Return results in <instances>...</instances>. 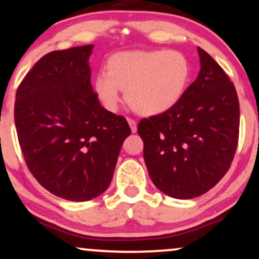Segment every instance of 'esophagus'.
Here are the masks:
<instances>
[{"label":"esophagus","mask_w":259,"mask_h":259,"mask_svg":"<svg viewBox=\"0 0 259 259\" xmlns=\"http://www.w3.org/2000/svg\"><path fill=\"white\" fill-rule=\"evenodd\" d=\"M127 123H129L130 129H132V133H136L137 132V123L135 120L132 118H127Z\"/></svg>","instance_id":"esophagus-1"}]
</instances>
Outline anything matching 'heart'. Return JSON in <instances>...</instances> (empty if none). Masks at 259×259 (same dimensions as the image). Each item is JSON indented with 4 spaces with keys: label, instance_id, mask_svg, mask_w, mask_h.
<instances>
[{
    "label": "heart",
    "instance_id": "b5f03b06",
    "mask_svg": "<svg viewBox=\"0 0 259 259\" xmlns=\"http://www.w3.org/2000/svg\"><path fill=\"white\" fill-rule=\"evenodd\" d=\"M106 69L96 75L93 88L112 112L126 91L127 103L137 113L161 114L181 101L190 80L188 58L175 50L118 52L109 58Z\"/></svg>",
    "mask_w": 259,
    "mask_h": 259
}]
</instances>
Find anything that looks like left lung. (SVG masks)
<instances>
[{"mask_svg":"<svg viewBox=\"0 0 259 259\" xmlns=\"http://www.w3.org/2000/svg\"><path fill=\"white\" fill-rule=\"evenodd\" d=\"M198 76L175 107L143 118L137 132L154 185L173 198L198 197L230 168L239 135L234 84L210 55L197 48Z\"/></svg>","mask_w":259,"mask_h":259,"instance_id":"8db88e82","label":"left lung"}]
</instances>
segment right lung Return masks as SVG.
Segmentation results:
<instances>
[{
	"label": "right lung",
	"mask_w": 259,
	"mask_h": 259,
	"mask_svg": "<svg viewBox=\"0 0 259 259\" xmlns=\"http://www.w3.org/2000/svg\"><path fill=\"white\" fill-rule=\"evenodd\" d=\"M94 45L52 51L16 91L14 119L29 171L68 201L98 197L109 188L129 124L101 106L91 84Z\"/></svg>",
	"instance_id": "add662e5"
}]
</instances>
